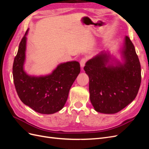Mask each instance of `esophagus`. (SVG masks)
I'll list each match as a JSON object with an SVG mask.
<instances>
[{"label":"esophagus","instance_id":"esophagus-1","mask_svg":"<svg viewBox=\"0 0 149 149\" xmlns=\"http://www.w3.org/2000/svg\"><path fill=\"white\" fill-rule=\"evenodd\" d=\"M87 61V58H82L81 60L80 61V65H81V68H83L86 64V63Z\"/></svg>","mask_w":149,"mask_h":149}]
</instances>
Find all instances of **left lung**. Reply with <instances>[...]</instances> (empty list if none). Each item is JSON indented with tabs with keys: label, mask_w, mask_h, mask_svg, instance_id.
<instances>
[{
	"label": "left lung",
	"mask_w": 149,
	"mask_h": 149,
	"mask_svg": "<svg viewBox=\"0 0 149 149\" xmlns=\"http://www.w3.org/2000/svg\"><path fill=\"white\" fill-rule=\"evenodd\" d=\"M122 53L124 64L107 65L110 56L102 52L88 61L84 67L89 78L90 101L98 112L117 113L137 96L141 83V68L128 36Z\"/></svg>",
	"instance_id": "obj_1"
}]
</instances>
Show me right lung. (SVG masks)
<instances>
[{
  "instance_id": "1",
  "label": "right lung",
  "mask_w": 149,
  "mask_h": 149,
  "mask_svg": "<svg viewBox=\"0 0 149 149\" xmlns=\"http://www.w3.org/2000/svg\"><path fill=\"white\" fill-rule=\"evenodd\" d=\"M20 42L13 61V83L20 100L36 112L50 114L60 111L66 102L70 89L80 73L78 61L58 65L50 74L35 77L24 70L25 58L26 35Z\"/></svg>"
}]
</instances>
